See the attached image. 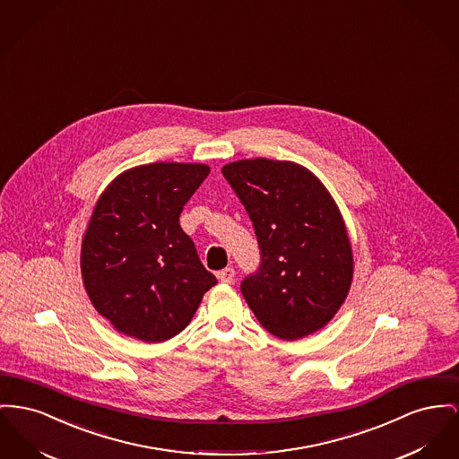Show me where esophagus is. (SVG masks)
Segmentation results:
<instances>
[{
    "label": "esophagus",
    "mask_w": 459,
    "mask_h": 459,
    "mask_svg": "<svg viewBox=\"0 0 459 459\" xmlns=\"http://www.w3.org/2000/svg\"><path fill=\"white\" fill-rule=\"evenodd\" d=\"M216 277L223 284H232L236 281V270L232 269V267H227V269L220 270L216 273Z\"/></svg>",
    "instance_id": "1"
}]
</instances>
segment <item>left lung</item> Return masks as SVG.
<instances>
[{
  "label": "left lung",
  "mask_w": 459,
  "mask_h": 459,
  "mask_svg": "<svg viewBox=\"0 0 459 459\" xmlns=\"http://www.w3.org/2000/svg\"><path fill=\"white\" fill-rule=\"evenodd\" d=\"M249 216L260 265L241 282L260 324L282 340L303 338L338 312L353 272L343 218L303 166L244 160L221 168Z\"/></svg>",
  "instance_id": "8db88e82"
}]
</instances>
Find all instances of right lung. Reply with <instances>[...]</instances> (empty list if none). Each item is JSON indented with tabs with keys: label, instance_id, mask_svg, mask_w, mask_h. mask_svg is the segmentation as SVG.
<instances>
[{
	"label": "right lung",
	"instance_id": "add662e5",
	"mask_svg": "<svg viewBox=\"0 0 459 459\" xmlns=\"http://www.w3.org/2000/svg\"><path fill=\"white\" fill-rule=\"evenodd\" d=\"M208 173L204 164H145L100 195L82 239V282L117 331L147 343L169 340L215 286L178 221Z\"/></svg>",
	"mask_w": 459,
	"mask_h": 459
}]
</instances>
